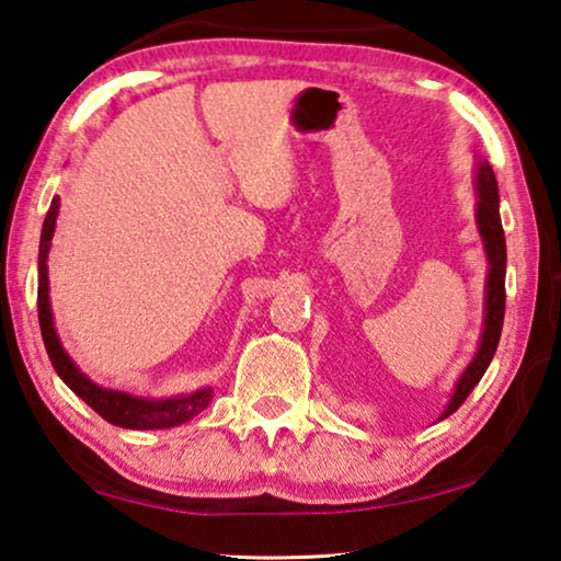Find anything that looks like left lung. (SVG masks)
Masks as SVG:
<instances>
[{
	"mask_svg": "<svg viewBox=\"0 0 561 561\" xmlns=\"http://www.w3.org/2000/svg\"><path fill=\"white\" fill-rule=\"evenodd\" d=\"M478 227L482 240H485V252L490 260V277H488V314H485V331H482V344L478 356L472 358L468 371L460 376L458 388L450 398V405L445 408L443 417L458 411L465 403V398L472 393V388L480 383V378L485 376L492 356H495L500 334H502V321H505V267H507V247H505V230H502L500 220V195H497V180L492 168L488 163H480L478 170Z\"/></svg>",
	"mask_w": 561,
	"mask_h": 561,
	"instance_id": "obj_1",
	"label": "left lung"
}]
</instances>
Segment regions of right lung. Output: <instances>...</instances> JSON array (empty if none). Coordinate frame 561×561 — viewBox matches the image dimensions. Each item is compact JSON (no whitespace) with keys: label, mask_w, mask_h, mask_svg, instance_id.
<instances>
[{"label":"right lung","mask_w":561,"mask_h":561,"mask_svg":"<svg viewBox=\"0 0 561 561\" xmlns=\"http://www.w3.org/2000/svg\"><path fill=\"white\" fill-rule=\"evenodd\" d=\"M56 213H59V197H54L51 201V207L49 213H46V220L42 227L39 294H36V309H39V327H42L46 354H49L51 366L56 368V374L61 376V381L69 386L76 396L83 398V401H87L93 411L103 417V421L121 425V428H136V431L173 428V425L185 423L197 413H203L213 398L210 388H203V391H197L193 396L168 398V401H146V398H133L128 393L99 388L73 366V360L69 356H66V351L59 344V336H56L54 331V319H51V307H49V277H46V254H49Z\"/></svg>","instance_id":"right-lung-1"}]
</instances>
